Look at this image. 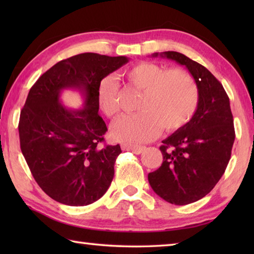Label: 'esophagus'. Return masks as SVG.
I'll return each instance as SVG.
<instances>
[{
  "label": "esophagus",
  "mask_w": 254,
  "mask_h": 254,
  "mask_svg": "<svg viewBox=\"0 0 254 254\" xmlns=\"http://www.w3.org/2000/svg\"><path fill=\"white\" fill-rule=\"evenodd\" d=\"M121 147L124 151H132L135 154L141 153L145 149V147H143V145H133V144H127V143L122 144Z\"/></svg>",
  "instance_id": "1"
}]
</instances>
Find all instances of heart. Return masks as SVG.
<instances>
[{
  "mask_svg": "<svg viewBox=\"0 0 254 254\" xmlns=\"http://www.w3.org/2000/svg\"><path fill=\"white\" fill-rule=\"evenodd\" d=\"M126 77L133 87L143 91L137 111L112 126L114 139L140 143L156 137L161 127L175 131L190 121L198 107L199 92L196 81L182 68L166 69L158 64L140 62L128 67ZM97 103L107 118H117L121 111L120 87L112 76L104 77L97 87Z\"/></svg>",
  "mask_w": 254,
  "mask_h": 254,
  "instance_id": "obj_1",
  "label": "heart"
}]
</instances>
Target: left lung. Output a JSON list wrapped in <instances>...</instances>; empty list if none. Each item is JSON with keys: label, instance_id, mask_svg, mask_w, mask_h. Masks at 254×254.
Returning a JSON list of instances; mask_svg holds the SVG:
<instances>
[{"label": "left lung", "instance_id": "obj_1", "mask_svg": "<svg viewBox=\"0 0 254 254\" xmlns=\"http://www.w3.org/2000/svg\"><path fill=\"white\" fill-rule=\"evenodd\" d=\"M158 56L186 67L199 92L194 117L162 141V165L148 175L150 186L162 199L187 205L207 195L224 174L235 139L233 115L225 89L207 68L177 51L152 57Z\"/></svg>", "mask_w": 254, "mask_h": 254}]
</instances>
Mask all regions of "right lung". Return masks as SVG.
Returning <instances> with one entry per match:
<instances>
[{"label":"right lung","mask_w":254,"mask_h":254,"mask_svg":"<svg viewBox=\"0 0 254 254\" xmlns=\"http://www.w3.org/2000/svg\"><path fill=\"white\" fill-rule=\"evenodd\" d=\"M128 62L85 53L62 60L30 89L20 114V147L30 171L47 195L69 206L100 199L114 177L120 145H106V124L98 115L100 81ZM78 89L85 98L80 110L60 103L64 89Z\"/></svg>","instance_id":"obj_1"}]
</instances>
